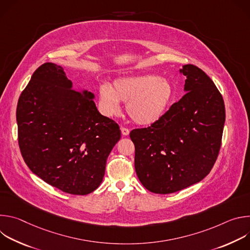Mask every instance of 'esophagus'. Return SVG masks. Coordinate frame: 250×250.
Wrapping results in <instances>:
<instances>
[{
    "instance_id": "34e87169",
    "label": "esophagus",
    "mask_w": 250,
    "mask_h": 250,
    "mask_svg": "<svg viewBox=\"0 0 250 250\" xmlns=\"http://www.w3.org/2000/svg\"><path fill=\"white\" fill-rule=\"evenodd\" d=\"M121 131L124 136H127L129 134V129L125 128V127H121Z\"/></svg>"
}]
</instances>
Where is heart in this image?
<instances>
[{"label": "heart", "instance_id": "1", "mask_svg": "<svg viewBox=\"0 0 250 250\" xmlns=\"http://www.w3.org/2000/svg\"><path fill=\"white\" fill-rule=\"evenodd\" d=\"M172 97L173 87L168 79L146 74L118 78L112 86L102 85L98 104L104 116L113 118L122 111L121 102L126 103L125 111L135 124L150 125L163 117Z\"/></svg>", "mask_w": 250, "mask_h": 250}]
</instances>
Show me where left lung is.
<instances>
[{
    "label": "left lung",
    "mask_w": 250,
    "mask_h": 250,
    "mask_svg": "<svg viewBox=\"0 0 250 250\" xmlns=\"http://www.w3.org/2000/svg\"><path fill=\"white\" fill-rule=\"evenodd\" d=\"M180 101L146 128L130 131L139 181L155 194H170L199 183L215 164L226 122L224 99L215 83L195 65H183Z\"/></svg>",
    "instance_id": "obj_1"
}]
</instances>
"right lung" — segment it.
Listing matches in <instances>:
<instances>
[{
	"label": "right lung",
	"instance_id": "add662e5",
	"mask_svg": "<svg viewBox=\"0 0 250 250\" xmlns=\"http://www.w3.org/2000/svg\"><path fill=\"white\" fill-rule=\"evenodd\" d=\"M86 89L73 90L63 67L34 71L17 106L19 145L30 171L72 195H87L103 181L105 163L121 139L119 125L102 116Z\"/></svg>",
	"mask_w": 250,
	"mask_h": 250
}]
</instances>
